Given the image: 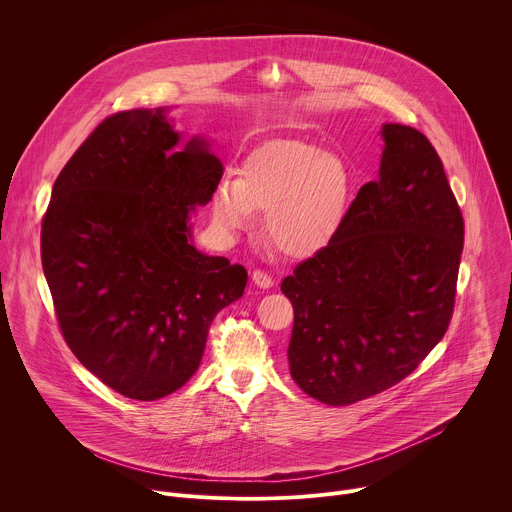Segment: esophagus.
I'll return each mask as SVG.
<instances>
[{"mask_svg": "<svg viewBox=\"0 0 512 512\" xmlns=\"http://www.w3.org/2000/svg\"><path fill=\"white\" fill-rule=\"evenodd\" d=\"M251 279H253V283H255L257 287H261V289H269V287L273 285L271 275H267V273L261 271V269H255V271L251 273Z\"/></svg>", "mask_w": 512, "mask_h": 512, "instance_id": "obj_1", "label": "esophagus"}]
</instances>
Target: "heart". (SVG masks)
Wrapping results in <instances>:
<instances>
[{
	"label": "heart",
	"mask_w": 512,
	"mask_h": 512,
	"mask_svg": "<svg viewBox=\"0 0 512 512\" xmlns=\"http://www.w3.org/2000/svg\"><path fill=\"white\" fill-rule=\"evenodd\" d=\"M354 192V174L336 154L300 139H275L255 148L239 178L212 188V221L223 233L251 225L253 210H265V237L283 255L306 259L324 249L344 225Z\"/></svg>",
	"instance_id": "1"
}]
</instances>
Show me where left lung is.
Returning <instances> with one entry per match:
<instances>
[{
    "instance_id": "1",
    "label": "left lung",
    "mask_w": 512,
    "mask_h": 512,
    "mask_svg": "<svg viewBox=\"0 0 512 512\" xmlns=\"http://www.w3.org/2000/svg\"><path fill=\"white\" fill-rule=\"evenodd\" d=\"M379 178L334 239L281 281L294 306L291 379L342 407L411 375L448 330L464 218L429 139L385 123Z\"/></svg>"
}]
</instances>
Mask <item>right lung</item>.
<instances>
[{"mask_svg": "<svg viewBox=\"0 0 512 512\" xmlns=\"http://www.w3.org/2000/svg\"><path fill=\"white\" fill-rule=\"evenodd\" d=\"M223 170L208 139L184 141L160 107L107 117L54 182L42 269L58 324L83 367L123 397L178 391L214 316L243 296L245 267L192 243L190 214Z\"/></svg>", "mask_w": 512, "mask_h": 512, "instance_id": "right-lung-1", "label": "right lung"}]
</instances>
